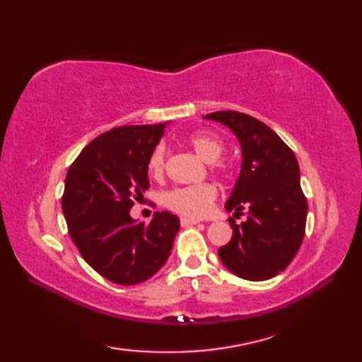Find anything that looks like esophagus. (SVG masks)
Here are the masks:
<instances>
[{
    "label": "esophagus",
    "instance_id": "34e87169",
    "mask_svg": "<svg viewBox=\"0 0 362 362\" xmlns=\"http://www.w3.org/2000/svg\"><path fill=\"white\" fill-rule=\"evenodd\" d=\"M199 222H201V221H197V219H191V218H180V224H182V227L196 226V224H199Z\"/></svg>",
    "mask_w": 362,
    "mask_h": 362
}]
</instances>
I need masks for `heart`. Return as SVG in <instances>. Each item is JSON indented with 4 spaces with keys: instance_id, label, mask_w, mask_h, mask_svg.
<instances>
[{
    "instance_id": "b5f03b06",
    "label": "heart",
    "mask_w": 362,
    "mask_h": 362,
    "mask_svg": "<svg viewBox=\"0 0 362 362\" xmlns=\"http://www.w3.org/2000/svg\"><path fill=\"white\" fill-rule=\"evenodd\" d=\"M187 143L191 146L199 157H201L206 163H213L216 161L224 151V143L221 138L211 132V130H196V132L189 134L187 136ZM165 158H166V149L163 144H157L148 157V173L153 179H160L165 173ZM216 187L213 183L204 182L196 183V185L188 187H175L173 189L166 191L161 196V202L166 209L173 210L183 216L189 218H202L210 211L211 204L216 199Z\"/></svg>"
}]
</instances>
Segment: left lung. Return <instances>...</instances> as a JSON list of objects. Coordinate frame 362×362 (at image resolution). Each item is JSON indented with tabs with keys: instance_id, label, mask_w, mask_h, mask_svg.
<instances>
[{
	"instance_id": "left-lung-1",
	"label": "left lung",
	"mask_w": 362,
	"mask_h": 362,
	"mask_svg": "<svg viewBox=\"0 0 362 362\" xmlns=\"http://www.w3.org/2000/svg\"><path fill=\"white\" fill-rule=\"evenodd\" d=\"M204 118L227 126L240 141L241 173L226 210L236 216L249 209L241 226L230 218L233 236L218 255L244 280L272 279L294 259L305 236L308 204L300 188L297 158L271 127L250 115L227 110Z\"/></svg>"
}]
</instances>
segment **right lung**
I'll list each match as a JSON object with an SVG mask.
<instances>
[{
	"label": "right lung",
	"mask_w": 362,
	"mask_h": 362,
	"mask_svg": "<svg viewBox=\"0 0 362 362\" xmlns=\"http://www.w3.org/2000/svg\"><path fill=\"white\" fill-rule=\"evenodd\" d=\"M169 122L115 127L95 138L73 161L62 210L82 258L117 284H136L158 272L171 253L180 221L156 211L149 226L130 216L149 188L148 157Z\"/></svg>",
	"instance_id": "right-lung-1"
}]
</instances>
